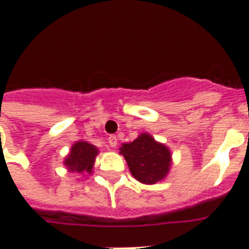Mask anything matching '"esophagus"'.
I'll use <instances>...</instances> for the list:
<instances>
[{
    "mask_svg": "<svg viewBox=\"0 0 249 249\" xmlns=\"http://www.w3.org/2000/svg\"><path fill=\"white\" fill-rule=\"evenodd\" d=\"M108 144L112 146V148L117 146V137H116V136H109V137H108Z\"/></svg>",
    "mask_w": 249,
    "mask_h": 249,
    "instance_id": "34e87169",
    "label": "esophagus"
}]
</instances>
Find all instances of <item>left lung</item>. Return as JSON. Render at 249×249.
Returning <instances> with one entry per match:
<instances>
[{
	"mask_svg": "<svg viewBox=\"0 0 249 249\" xmlns=\"http://www.w3.org/2000/svg\"><path fill=\"white\" fill-rule=\"evenodd\" d=\"M120 153L128 162L130 173L144 184H155L167 176L171 167V152L167 146L142 133L135 141L124 144Z\"/></svg>",
	"mask_w": 249,
	"mask_h": 249,
	"instance_id": "1",
	"label": "left lung"
}]
</instances>
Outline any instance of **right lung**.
I'll use <instances>...</instances> for the list:
<instances>
[{
	"mask_svg": "<svg viewBox=\"0 0 249 249\" xmlns=\"http://www.w3.org/2000/svg\"><path fill=\"white\" fill-rule=\"evenodd\" d=\"M97 153V148L94 145L87 141H78L71 146L69 156L65 159V165L71 172H90Z\"/></svg>",
	"mask_w": 249,
	"mask_h": 249,
	"instance_id": "1",
	"label": "right lung"
}]
</instances>
